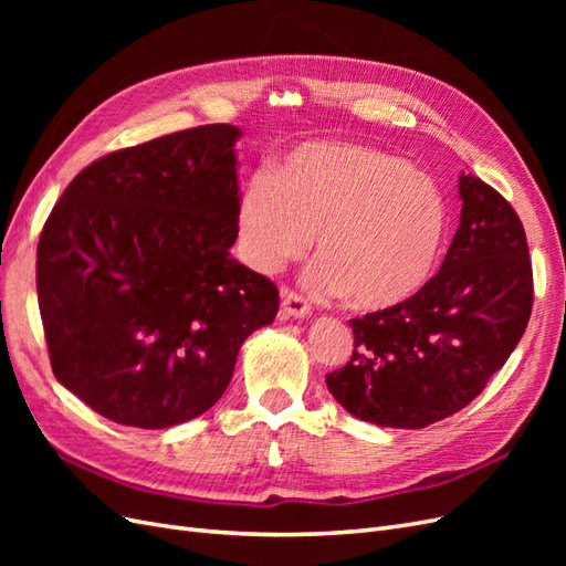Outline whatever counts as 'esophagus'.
I'll return each instance as SVG.
<instances>
[{"label":"esophagus","mask_w":566,"mask_h":566,"mask_svg":"<svg viewBox=\"0 0 566 566\" xmlns=\"http://www.w3.org/2000/svg\"><path fill=\"white\" fill-rule=\"evenodd\" d=\"M310 312H312L310 302H306L302 295H297L295 290L283 287V293H281V314H283V318H304V316H310Z\"/></svg>","instance_id":"34e87169"}]
</instances>
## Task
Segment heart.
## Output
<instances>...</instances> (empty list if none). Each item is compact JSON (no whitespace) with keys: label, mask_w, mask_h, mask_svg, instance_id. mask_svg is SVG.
Here are the masks:
<instances>
[{"label":"heart","mask_w":566,"mask_h":566,"mask_svg":"<svg viewBox=\"0 0 566 566\" xmlns=\"http://www.w3.org/2000/svg\"><path fill=\"white\" fill-rule=\"evenodd\" d=\"M441 186L387 150L312 142L256 175L238 202L245 260L276 273L300 260L316 235L310 283L364 310H391L432 279L449 235Z\"/></svg>","instance_id":"obj_1"}]
</instances>
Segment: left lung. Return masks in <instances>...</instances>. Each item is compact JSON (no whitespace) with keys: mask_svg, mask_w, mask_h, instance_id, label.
I'll return each instance as SVG.
<instances>
[{"mask_svg":"<svg viewBox=\"0 0 566 566\" xmlns=\"http://www.w3.org/2000/svg\"><path fill=\"white\" fill-rule=\"evenodd\" d=\"M460 227L416 297L352 318L354 352L325 375L335 401L380 427L420 430L482 394L522 339L534 306L526 233L512 205L460 175Z\"/></svg>","mask_w":566,"mask_h":566,"instance_id":"1","label":"left lung"}]
</instances>
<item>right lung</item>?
<instances>
[{"instance_id": "right-lung-1", "label": "right lung", "mask_w": 566, "mask_h": 566, "mask_svg": "<svg viewBox=\"0 0 566 566\" xmlns=\"http://www.w3.org/2000/svg\"><path fill=\"white\" fill-rule=\"evenodd\" d=\"M233 125L115 150L67 184L38 243L56 380L117 424L163 430L210 410L279 287L231 256Z\"/></svg>"}]
</instances>
